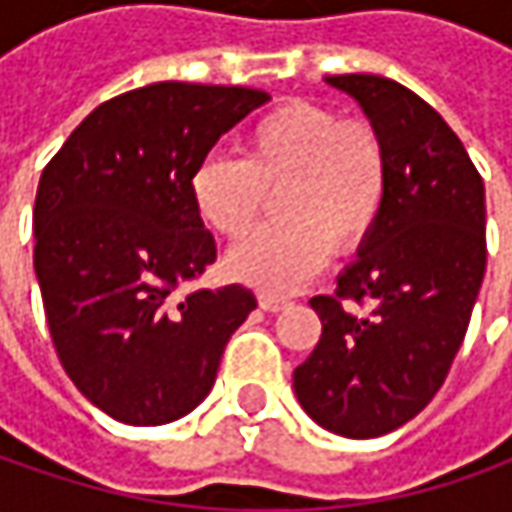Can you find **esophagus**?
Here are the masks:
<instances>
[{
	"mask_svg": "<svg viewBox=\"0 0 512 512\" xmlns=\"http://www.w3.org/2000/svg\"><path fill=\"white\" fill-rule=\"evenodd\" d=\"M256 299H259V305L265 307V310H273V313H276V310H282V307L290 302L287 296H282V293H273V290H259V293H256Z\"/></svg>",
	"mask_w": 512,
	"mask_h": 512,
	"instance_id": "esophagus-1",
	"label": "esophagus"
}]
</instances>
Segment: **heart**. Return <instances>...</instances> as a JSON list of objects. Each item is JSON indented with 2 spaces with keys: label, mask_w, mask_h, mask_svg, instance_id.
Listing matches in <instances>:
<instances>
[{
  "label": "heart",
  "mask_w": 512,
  "mask_h": 512,
  "mask_svg": "<svg viewBox=\"0 0 512 512\" xmlns=\"http://www.w3.org/2000/svg\"><path fill=\"white\" fill-rule=\"evenodd\" d=\"M390 162L382 133L367 119H342L316 102H290L262 116L245 136V156H210L190 193L202 222L242 239L279 196L285 225L265 227L233 247L227 265L250 285L296 287L339 250L362 245L382 213Z\"/></svg>",
  "instance_id": "b5f03b06"
}]
</instances>
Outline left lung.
Instances as JSON below:
<instances>
[{
    "instance_id": "8db88e82",
    "label": "left lung",
    "mask_w": 512,
    "mask_h": 512,
    "mask_svg": "<svg viewBox=\"0 0 512 512\" xmlns=\"http://www.w3.org/2000/svg\"><path fill=\"white\" fill-rule=\"evenodd\" d=\"M327 85L353 96L382 133L390 179L359 259L333 296L310 299L322 339L293 370V387L325 430L376 439L422 413L462 347L487 267L484 182L462 139L413 90L373 73Z\"/></svg>"
}]
</instances>
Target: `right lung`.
<instances>
[{"label":"right lung","instance_id":"1","mask_svg":"<svg viewBox=\"0 0 512 512\" xmlns=\"http://www.w3.org/2000/svg\"><path fill=\"white\" fill-rule=\"evenodd\" d=\"M265 90L156 82L102 102L42 170L33 267L79 393L125 424L182 419L256 307L242 285L179 293L216 262L190 179Z\"/></svg>","mask_w":512,"mask_h":512}]
</instances>
